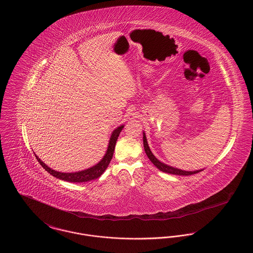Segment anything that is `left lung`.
Segmentation results:
<instances>
[{"mask_svg":"<svg viewBox=\"0 0 253 253\" xmlns=\"http://www.w3.org/2000/svg\"><path fill=\"white\" fill-rule=\"evenodd\" d=\"M143 142H144V148H145V151H146V156L148 157V159L151 161V163L159 169L161 171L166 173H169V174H174V175H192V174H196V173L200 172L204 169H198V170H194V171H186V170H183V169H177V168H174L171 167L169 165H167L163 162H161L160 160L157 159L154 154L151 152L149 146L147 144V140H146V133L145 131L143 132Z\"/></svg>","mask_w":253,"mask_h":253,"instance_id":"obj_1","label":"left lung"}]
</instances>
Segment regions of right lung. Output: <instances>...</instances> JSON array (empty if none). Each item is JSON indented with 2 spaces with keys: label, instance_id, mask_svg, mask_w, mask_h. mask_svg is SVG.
<instances>
[{
  "label": "right lung",
  "instance_id": "obj_1",
  "mask_svg": "<svg viewBox=\"0 0 253 253\" xmlns=\"http://www.w3.org/2000/svg\"><path fill=\"white\" fill-rule=\"evenodd\" d=\"M124 125H122L120 126L116 127L110 136V139L108 141V146H107V151L106 154L104 155V157L102 160L96 164L93 167L77 171V172H60L57 170H54L52 169H50L48 166H46L42 160L35 154L36 159L38 160V162L40 163L41 166L54 177L60 179V180H64L67 182H71V183H84V182H88L94 179L99 178L103 173L105 172V170L107 169L110 161L112 159L113 156V152L115 149V145H116V141L119 137L122 129L124 128Z\"/></svg>",
  "mask_w": 253,
  "mask_h": 253
}]
</instances>
